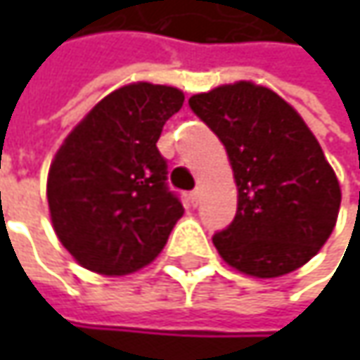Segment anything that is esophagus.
<instances>
[{"label":"esophagus","instance_id":"esophagus-1","mask_svg":"<svg viewBox=\"0 0 360 360\" xmlns=\"http://www.w3.org/2000/svg\"><path fill=\"white\" fill-rule=\"evenodd\" d=\"M190 202H192V206H198V202H200V190H194L190 194Z\"/></svg>","mask_w":360,"mask_h":360}]
</instances>
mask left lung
<instances>
[{
  "label": "left lung",
  "instance_id": "obj_1",
  "mask_svg": "<svg viewBox=\"0 0 360 360\" xmlns=\"http://www.w3.org/2000/svg\"><path fill=\"white\" fill-rule=\"evenodd\" d=\"M226 148L238 208L212 236L232 269L274 278L300 269L337 224L340 186L304 120L278 94L250 82L188 100Z\"/></svg>",
  "mask_w": 360,
  "mask_h": 360
}]
</instances>
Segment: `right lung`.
<instances>
[{
  "label": "right lung",
  "mask_w": 360,
  "mask_h": 360,
  "mask_svg": "<svg viewBox=\"0 0 360 360\" xmlns=\"http://www.w3.org/2000/svg\"><path fill=\"white\" fill-rule=\"evenodd\" d=\"M182 104L184 94L170 86H124L58 150L48 176L51 224L84 269L122 276L162 252L184 206L156 142Z\"/></svg>",
  "instance_id": "1"
}]
</instances>
